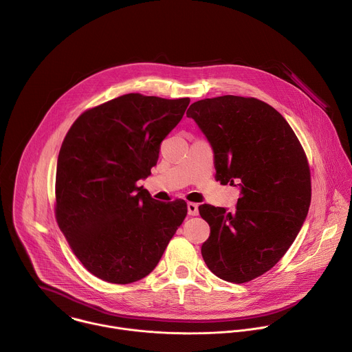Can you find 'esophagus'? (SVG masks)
<instances>
[{
	"mask_svg": "<svg viewBox=\"0 0 352 352\" xmlns=\"http://www.w3.org/2000/svg\"><path fill=\"white\" fill-rule=\"evenodd\" d=\"M188 214L189 215H197L199 214V206L196 203L189 201L188 203Z\"/></svg>",
	"mask_w": 352,
	"mask_h": 352,
	"instance_id": "34e87169",
	"label": "esophagus"
}]
</instances>
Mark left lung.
Segmentation results:
<instances>
[{
	"instance_id": "8db88e82",
	"label": "left lung",
	"mask_w": 352,
	"mask_h": 352,
	"mask_svg": "<svg viewBox=\"0 0 352 352\" xmlns=\"http://www.w3.org/2000/svg\"><path fill=\"white\" fill-rule=\"evenodd\" d=\"M186 116L214 151L217 181L241 188L233 212L199 206L210 225L203 260L226 282L253 280L285 256L307 218L311 174L304 149L285 117L256 98L201 99Z\"/></svg>"
}]
</instances>
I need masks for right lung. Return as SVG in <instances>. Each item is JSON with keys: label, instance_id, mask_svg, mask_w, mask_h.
I'll return each mask as SVG.
<instances>
[{"label": "right lung", "instance_id": "1", "mask_svg": "<svg viewBox=\"0 0 352 352\" xmlns=\"http://www.w3.org/2000/svg\"><path fill=\"white\" fill-rule=\"evenodd\" d=\"M189 102L126 94L84 111L63 140L56 221L76 257L104 282L149 275L186 217L185 200H155L137 182L151 175Z\"/></svg>", "mask_w": 352, "mask_h": 352}]
</instances>
